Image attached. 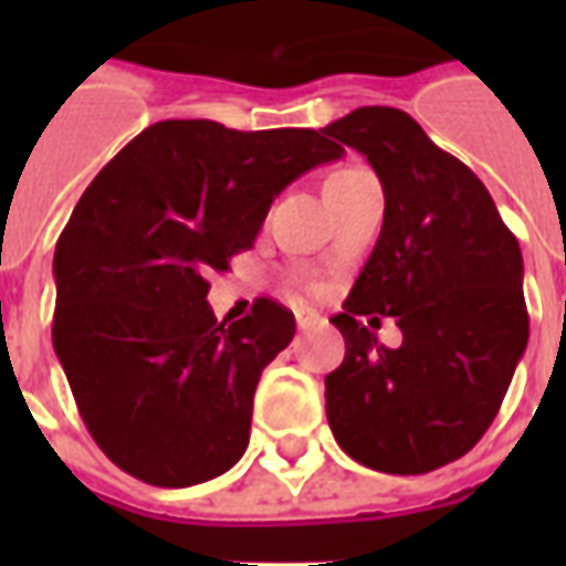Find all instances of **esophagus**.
Returning a JSON list of instances; mask_svg holds the SVG:
<instances>
[{
	"label": "esophagus",
	"instance_id": "1",
	"mask_svg": "<svg viewBox=\"0 0 566 566\" xmlns=\"http://www.w3.org/2000/svg\"><path fill=\"white\" fill-rule=\"evenodd\" d=\"M315 324H318V315H315V312H308V308H300V312H296V327H300V331H312Z\"/></svg>",
	"mask_w": 566,
	"mask_h": 566
}]
</instances>
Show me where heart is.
<instances>
[{
    "instance_id": "1",
    "label": "heart",
    "mask_w": 566,
    "mask_h": 566,
    "mask_svg": "<svg viewBox=\"0 0 566 566\" xmlns=\"http://www.w3.org/2000/svg\"><path fill=\"white\" fill-rule=\"evenodd\" d=\"M369 172H364V169H355V166H345V169H336V172L327 178V181H343V178H367Z\"/></svg>"
}]
</instances>
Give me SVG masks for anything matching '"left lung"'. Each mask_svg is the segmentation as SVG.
Instances as JSON below:
<instances>
[{
    "label": "left lung",
    "mask_w": 566,
    "mask_h": 566,
    "mask_svg": "<svg viewBox=\"0 0 566 566\" xmlns=\"http://www.w3.org/2000/svg\"><path fill=\"white\" fill-rule=\"evenodd\" d=\"M321 133L360 150L385 190L379 242L331 318L345 360L324 379L327 421L369 470L430 473L482 439L527 348L522 248L470 166L400 108L367 105ZM364 314L397 317L405 345L379 346Z\"/></svg>",
    "instance_id": "8db88e82"
}]
</instances>
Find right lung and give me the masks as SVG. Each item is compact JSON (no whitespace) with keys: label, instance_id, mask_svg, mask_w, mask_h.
Masks as SVG:
<instances>
[{"label":"right lung","instance_id":"obj_1","mask_svg":"<svg viewBox=\"0 0 566 566\" xmlns=\"http://www.w3.org/2000/svg\"><path fill=\"white\" fill-rule=\"evenodd\" d=\"M339 157L315 129L160 120L84 190L56 242L54 352L124 473L187 488L245 454L260 373L296 321L266 296L218 321L206 279L254 245L284 187Z\"/></svg>","mask_w":566,"mask_h":566}]
</instances>
